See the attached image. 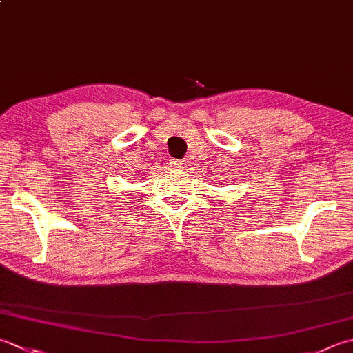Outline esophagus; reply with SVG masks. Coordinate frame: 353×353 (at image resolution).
<instances>
[{
  "instance_id": "1",
  "label": "esophagus",
  "mask_w": 353,
  "mask_h": 353,
  "mask_svg": "<svg viewBox=\"0 0 353 353\" xmlns=\"http://www.w3.org/2000/svg\"><path fill=\"white\" fill-rule=\"evenodd\" d=\"M170 165H171L172 168H176V170H182L185 163H183V161H176V159H171Z\"/></svg>"
}]
</instances>
